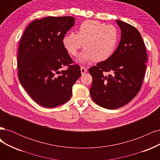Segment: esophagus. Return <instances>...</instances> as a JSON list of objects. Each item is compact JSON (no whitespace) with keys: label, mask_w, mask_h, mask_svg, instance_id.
Returning a JSON list of instances; mask_svg holds the SVG:
<instances>
[{"label":"esophagus","mask_w":160,"mask_h":160,"mask_svg":"<svg viewBox=\"0 0 160 160\" xmlns=\"http://www.w3.org/2000/svg\"><path fill=\"white\" fill-rule=\"evenodd\" d=\"M81 72L82 74H84L85 72H87V69L84 67H81Z\"/></svg>","instance_id":"esophagus-1"}]
</instances>
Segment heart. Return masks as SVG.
<instances>
[{
	"mask_svg": "<svg viewBox=\"0 0 160 160\" xmlns=\"http://www.w3.org/2000/svg\"><path fill=\"white\" fill-rule=\"evenodd\" d=\"M118 38L119 32L114 25L85 21L79 25L77 33L65 34L62 42L65 50L72 56H75L83 46L85 50L78 57L81 62H102L112 55Z\"/></svg>",
	"mask_w": 160,
	"mask_h": 160,
	"instance_id": "obj_1",
	"label": "heart"
}]
</instances>
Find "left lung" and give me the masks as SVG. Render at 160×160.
Returning <instances> with one entry per match:
<instances>
[{
	"mask_svg": "<svg viewBox=\"0 0 160 160\" xmlns=\"http://www.w3.org/2000/svg\"><path fill=\"white\" fill-rule=\"evenodd\" d=\"M121 41L109 59L89 69L93 77L90 94L94 102L106 109L119 108L132 101L141 89L146 69V46L138 29L117 20ZM109 72L112 75L105 76Z\"/></svg>",
	"mask_w": 160,
	"mask_h": 160,
	"instance_id": "obj_1",
	"label": "left lung"
}]
</instances>
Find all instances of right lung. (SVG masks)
Wrapping results in <instances>:
<instances>
[{
    "label": "right lung",
    "mask_w": 160,
    "mask_h": 160,
    "mask_svg": "<svg viewBox=\"0 0 160 160\" xmlns=\"http://www.w3.org/2000/svg\"><path fill=\"white\" fill-rule=\"evenodd\" d=\"M72 17H48L31 22L19 42L18 77L31 98L45 108L68 101L81 75L62 45V37L75 25ZM64 66L68 69L60 70Z\"/></svg>",
    "instance_id": "obj_1"
}]
</instances>
